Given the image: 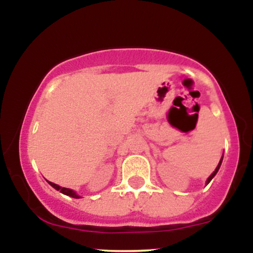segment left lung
Wrapping results in <instances>:
<instances>
[{
    "label": "left lung",
    "instance_id": "1",
    "mask_svg": "<svg viewBox=\"0 0 253 253\" xmlns=\"http://www.w3.org/2000/svg\"><path fill=\"white\" fill-rule=\"evenodd\" d=\"M221 163H222V158H221V159H220L219 164H217L216 169H215V170H214V172H213V173H211V175L210 177H208V179H207V182H206V184H208V183H210V182L211 181V179H213V177L216 175V172H217V171H219V169H220V167H221Z\"/></svg>",
    "mask_w": 253,
    "mask_h": 253
}]
</instances>
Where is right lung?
<instances>
[{
	"label": "right lung",
	"mask_w": 253,
	"mask_h": 253,
	"mask_svg": "<svg viewBox=\"0 0 253 253\" xmlns=\"http://www.w3.org/2000/svg\"><path fill=\"white\" fill-rule=\"evenodd\" d=\"M48 184L52 185V187H53L56 190H59L60 193L64 194V195H68V196H70V197H74V199H80V197H81L80 195H77L76 191H74L72 189H69V188H63V187H60V185L54 184V183H52V182H48Z\"/></svg>",
	"instance_id": "obj_1"
}]
</instances>
